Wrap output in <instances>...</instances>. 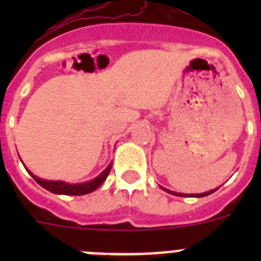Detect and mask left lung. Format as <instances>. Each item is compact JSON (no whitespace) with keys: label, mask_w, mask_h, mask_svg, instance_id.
Here are the masks:
<instances>
[{"label":"left lung","mask_w":261,"mask_h":261,"mask_svg":"<svg viewBox=\"0 0 261 261\" xmlns=\"http://www.w3.org/2000/svg\"><path fill=\"white\" fill-rule=\"evenodd\" d=\"M163 188V187H162ZM164 189V191H167L168 193H172V194H174V196H179V197H184V196H187V194H181V193H177V192H172V191H169V189H165V188H163ZM216 189H212V191H210V192H206V193H201V194H196V196L194 197H204V196H208V194H211V193H213V192H215Z\"/></svg>","instance_id":"obj_1"}]
</instances>
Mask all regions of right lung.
I'll return each mask as SVG.
<instances>
[{
  "instance_id": "add662e5",
  "label": "right lung",
  "mask_w": 261,
  "mask_h": 261,
  "mask_svg": "<svg viewBox=\"0 0 261 261\" xmlns=\"http://www.w3.org/2000/svg\"><path fill=\"white\" fill-rule=\"evenodd\" d=\"M112 168V163L96 178V179L87 181V183H81V184H68L64 183V181H54V180H44L40 179V178L33 175L34 179L36 180V183L40 184L41 187H44L45 189H48L49 192L55 194H67V196H82V194H87L93 192L94 189L98 188L105 180H106L107 175H109L110 170Z\"/></svg>"
}]
</instances>
